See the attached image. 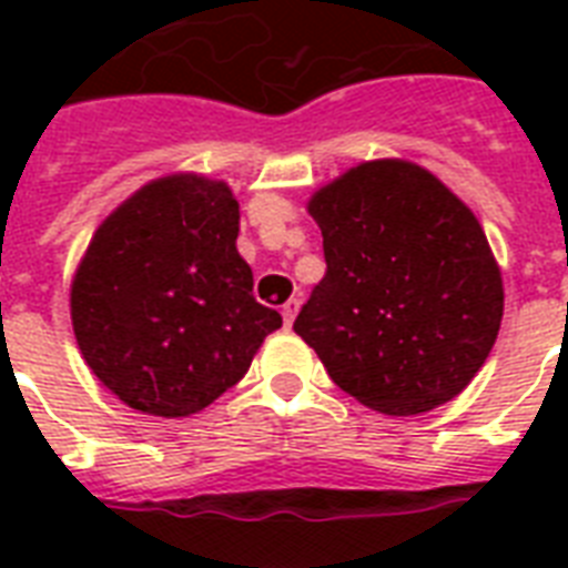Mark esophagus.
<instances>
[{"label": "esophagus", "instance_id": "obj_1", "mask_svg": "<svg viewBox=\"0 0 568 568\" xmlns=\"http://www.w3.org/2000/svg\"><path fill=\"white\" fill-rule=\"evenodd\" d=\"M297 310H301V301H297V297H292V301H288V303H283V321H285V327L292 324L294 315H297Z\"/></svg>", "mask_w": 568, "mask_h": 568}]
</instances>
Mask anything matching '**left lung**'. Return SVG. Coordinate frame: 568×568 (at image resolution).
Instances as JSON below:
<instances>
[{"label": "left lung", "mask_w": 568, "mask_h": 568, "mask_svg": "<svg viewBox=\"0 0 568 568\" xmlns=\"http://www.w3.org/2000/svg\"><path fill=\"white\" fill-rule=\"evenodd\" d=\"M327 274L294 321L342 392L386 415L448 404L493 351L501 271L484 226L430 171L351 168L310 200Z\"/></svg>", "instance_id": "left-lung-1"}]
</instances>
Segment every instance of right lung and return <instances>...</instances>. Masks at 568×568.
<instances>
[{"label": "right lung", "instance_id": "1", "mask_svg": "<svg viewBox=\"0 0 568 568\" xmlns=\"http://www.w3.org/2000/svg\"><path fill=\"white\" fill-rule=\"evenodd\" d=\"M230 185L164 176L100 223L70 288L84 363L146 415L182 418L247 374L280 312L253 297Z\"/></svg>", "mask_w": 568, "mask_h": 568}]
</instances>
